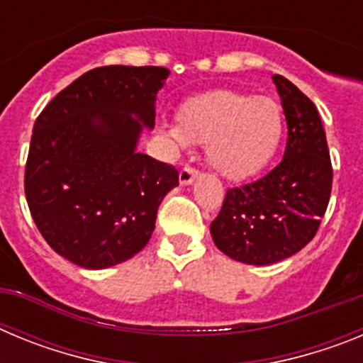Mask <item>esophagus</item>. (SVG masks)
<instances>
[{"label": "esophagus", "instance_id": "obj_1", "mask_svg": "<svg viewBox=\"0 0 363 363\" xmlns=\"http://www.w3.org/2000/svg\"><path fill=\"white\" fill-rule=\"evenodd\" d=\"M198 171H194L192 167H184L179 171V185H191L194 179H196Z\"/></svg>", "mask_w": 363, "mask_h": 363}]
</instances>
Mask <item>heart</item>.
I'll list each match as a JSON object with an SVG mask.
<instances>
[{
	"label": "heart",
	"mask_w": 363,
	"mask_h": 363,
	"mask_svg": "<svg viewBox=\"0 0 363 363\" xmlns=\"http://www.w3.org/2000/svg\"><path fill=\"white\" fill-rule=\"evenodd\" d=\"M162 133L178 149L207 145V162L214 171L230 182H243L277 156L285 118L277 99L221 89L184 101L178 125H165Z\"/></svg>",
	"instance_id": "b5f03b06"
}]
</instances>
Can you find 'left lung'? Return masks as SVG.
Returning <instances> with one entry per match:
<instances>
[{
	"label": "left lung",
	"instance_id": "obj_1",
	"mask_svg": "<svg viewBox=\"0 0 363 363\" xmlns=\"http://www.w3.org/2000/svg\"><path fill=\"white\" fill-rule=\"evenodd\" d=\"M272 83L289 129L284 160L255 184L229 189L211 223L214 245L247 265L278 264L301 251L331 196V158L318 108L280 74Z\"/></svg>",
	"mask_w": 363,
	"mask_h": 363
}]
</instances>
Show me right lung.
<instances>
[{"label":"right lung","instance_id":"add662e5","mask_svg":"<svg viewBox=\"0 0 363 363\" xmlns=\"http://www.w3.org/2000/svg\"><path fill=\"white\" fill-rule=\"evenodd\" d=\"M171 70L98 67L74 79L32 129L25 196L50 247L83 269H107L149 243L156 213L178 187L172 165L138 152L154 129Z\"/></svg>","mask_w":363,"mask_h":363}]
</instances>
